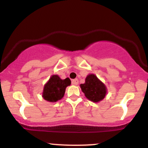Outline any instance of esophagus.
I'll use <instances>...</instances> for the list:
<instances>
[{
  "instance_id": "1",
  "label": "esophagus",
  "mask_w": 148,
  "mask_h": 148,
  "mask_svg": "<svg viewBox=\"0 0 148 148\" xmlns=\"http://www.w3.org/2000/svg\"><path fill=\"white\" fill-rule=\"evenodd\" d=\"M72 85H75V86H77L78 84H79V81H78L77 79H73L72 81Z\"/></svg>"
}]
</instances>
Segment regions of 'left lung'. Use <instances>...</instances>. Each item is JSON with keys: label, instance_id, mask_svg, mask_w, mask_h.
Wrapping results in <instances>:
<instances>
[{"label": "left lung", "instance_id": "left-lung-1", "mask_svg": "<svg viewBox=\"0 0 148 148\" xmlns=\"http://www.w3.org/2000/svg\"><path fill=\"white\" fill-rule=\"evenodd\" d=\"M80 87L86 97L94 103L101 101L107 94L106 86L94 74H88L85 83L80 85Z\"/></svg>", "mask_w": 148, "mask_h": 148}]
</instances>
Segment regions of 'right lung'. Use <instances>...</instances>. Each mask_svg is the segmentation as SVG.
Returning <instances> with one entry per match:
<instances>
[{
	"mask_svg": "<svg viewBox=\"0 0 148 148\" xmlns=\"http://www.w3.org/2000/svg\"><path fill=\"white\" fill-rule=\"evenodd\" d=\"M71 81L69 78L61 79L57 74L52 75L44 86L42 97L49 102H56L64 97L65 89L70 86Z\"/></svg>",
	"mask_w": 148,
	"mask_h": 148,
	"instance_id": "right-lung-1",
	"label": "right lung"
}]
</instances>
